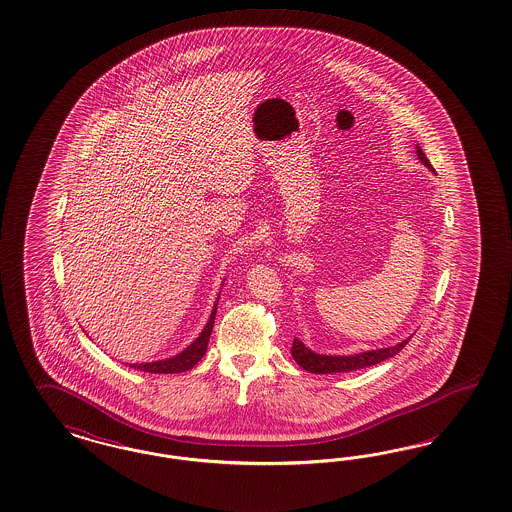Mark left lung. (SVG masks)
Masks as SVG:
<instances>
[{"label": "left lung", "mask_w": 512, "mask_h": 512, "mask_svg": "<svg viewBox=\"0 0 512 512\" xmlns=\"http://www.w3.org/2000/svg\"><path fill=\"white\" fill-rule=\"evenodd\" d=\"M417 157L421 159V163L435 172L433 165L429 163V159L425 157V153L421 152V148L417 146ZM410 340V338H408ZM408 340L397 343L395 347H387V349H376V351H366L359 355H349V357H330V355H319L313 353L311 349H307L302 341L294 338L292 343V357L302 366L303 370L311 372V374H336V372H351V370H360L366 366H374L381 360L391 359L395 357L398 351L408 343Z\"/></svg>", "instance_id": "1"}]
</instances>
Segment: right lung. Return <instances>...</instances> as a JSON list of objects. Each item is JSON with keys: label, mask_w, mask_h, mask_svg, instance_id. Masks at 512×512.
Here are the masks:
<instances>
[{"label": "right lung", "mask_w": 512, "mask_h": 512, "mask_svg": "<svg viewBox=\"0 0 512 512\" xmlns=\"http://www.w3.org/2000/svg\"><path fill=\"white\" fill-rule=\"evenodd\" d=\"M216 307H218V302L214 303L209 322H207L205 330L201 332V336L193 341L188 349H184L180 355H176L172 359L146 362V364L144 362L142 364H129V366L136 368V370H142V372H150V374H178V372L191 370L207 353L212 326H214V319H216Z\"/></svg>", "instance_id": "1"}]
</instances>
